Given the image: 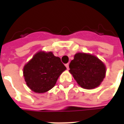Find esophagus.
I'll list each match as a JSON object with an SVG mask.
<instances>
[{
    "instance_id": "1",
    "label": "esophagus",
    "mask_w": 124,
    "mask_h": 124,
    "mask_svg": "<svg viewBox=\"0 0 124 124\" xmlns=\"http://www.w3.org/2000/svg\"><path fill=\"white\" fill-rule=\"evenodd\" d=\"M66 66V68H67L68 70L69 69V64H66L65 65Z\"/></svg>"
}]
</instances>
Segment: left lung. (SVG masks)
I'll return each instance as SVG.
<instances>
[{"label":"left lung","instance_id":"obj_1","mask_svg":"<svg viewBox=\"0 0 124 124\" xmlns=\"http://www.w3.org/2000/svg\"><path fill=\"white\" fill-rule=\"evenodd\" d=\"M69 72L82 88L90 90L99 86L106 76V68L92 54L78 52L69 65Z\"/></svg>","mask_w":124,"mask_h":124}]
</instances>
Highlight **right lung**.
<instances>
[{"label":"right lung","instance_id":"right-lung-1","mask_svg":"<svg viewBox=\"0 0 124 124\" xmlns=\"http://www.w3.org/2000/svg\"><path fill=\"white\" fill-rule=\"evenodd\" d=\"M66 70L60 58L52 52L39 51L24 65L23 76L28 88L36 93H41L51 90Z\"/></svg>","mask_w":124,"mask_h":124}]
</instances>
